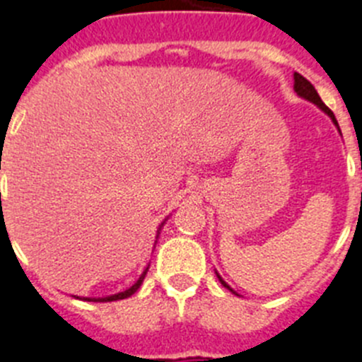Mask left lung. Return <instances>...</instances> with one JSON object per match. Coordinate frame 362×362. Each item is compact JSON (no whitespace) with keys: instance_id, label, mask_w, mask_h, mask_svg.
<instances>
[{"instance_id":"obj_1","label":"left lung","mask_w":362,"mask_h":362,"mask_svg":"<svg viewBox=\"0 0 362 362\" xmlns=\"http://www.w3.org/2000/svg\"><path fill=\"white\" fill-rule=\"evenodd\" d=\"M294 92H296V95L301 97V99L310 100V103H314L315 106H317V108L321 110V112H325L328 117H330L332 122H334V124H335V128L339 129V124H337V120H335V115H334V113H332V110L328 108V106L323 103V100H321V97H319V93L315 92V88L312 86L310 81L305 79V77H303L301 74H298V71H296V74H294ZM214 272H216V270H214ZM216 276H218V279H220L221 285L226 286V288H229L230 292H234L233 288H230V286L227 285V283L223 281V279H221V276L218 274V272H216ZM234 294H236V292H234Z\"/></svg>"}]
</instances>
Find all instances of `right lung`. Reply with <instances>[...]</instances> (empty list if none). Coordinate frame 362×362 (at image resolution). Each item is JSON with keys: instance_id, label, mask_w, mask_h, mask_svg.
<instances>
[{"instance_id": "right-lung-1", "label": "right lung", "mask_w": 362, "mask_h": 362, "mask_svg": "<svg viewBox=\"0 0 362 362\" xmlns=\"http://www.w3.org/2000/svg\"><path fill=\"white\" fill-rule=\"evenodd\" d=\"M168 218H169V216H168ZM168 218H165V220H168ZM165 220L162 221L160 227H158V230H157V238H158V234H160L162 227H164ZM155 243H157V242H155ZM148 269H149V265L146 267L144 272H142V274H141V278L136 279V281L133 283V285L129 286V288H126V291L117 292V294H112V296H106V298H77V299H84V301H93V303H108V301H119V299H126V298H129V296H133V294H135L136 291H139V288H141L142 281H144L146 274H148Z\"/></svg>"}]
</instances>
